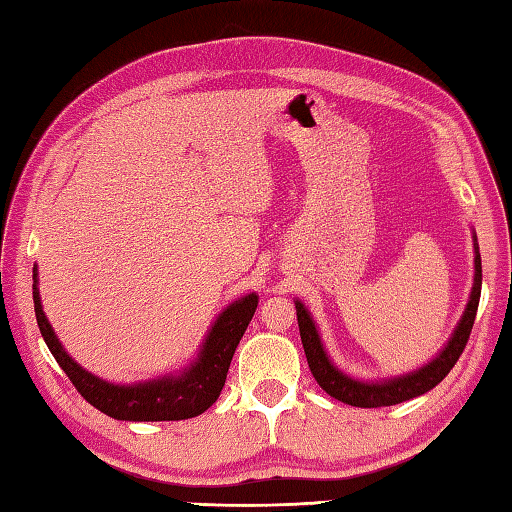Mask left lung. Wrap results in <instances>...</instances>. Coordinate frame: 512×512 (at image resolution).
I'll return each mask as SVG.
<instances>
[{
  "mask_svg": "<svg viewBox=\"0 0 512 512\" xmlns=\"http://www.w3.org/2000/svg\"><path fill=\"white\" fill-rule=\"evenodd\" d=\"M473 239H475L473 244L475 277H473V290H471L469 303H466V310L462 314L458 328L453 330L449 343L444 345V350L433 358L431 363L416 369V372L402 374L389 380H380V383H363V380H356L352 376L343 374L341 369L334 367V363L328 358V352H325L319 330L317 325H314L310 312L301 301H295L303 352H306L314 380L321 385L325 394H330L332 398L352 407H367V409L389 407V405H398V402L427 394L429 389L436 387L440 380L451 372L453 365L458 363L460 354L464 352L466 343H469L475 312H477V306H480V295H482V257H480V246H477V237L473 235Z\"/></svg>",
  "mask_w": 512,
  "mask_h": 512,
  "instance_id": "obj_1",
  "label": "left lung"
}]
</instances>
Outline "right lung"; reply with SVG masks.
<instances>
[{
    "mask_svg": "<svg viewBox=\"0 0 512 512\" xmlns=\"http://www.w3.org/2000/svg\"><path fill=\"white\" fill-rule=\"evenodd\" d=\"M32 301H35L37 325L41 330L43 341L48 350L57 358V363L76 391L90 402L92 407L103 411L105 416L116 420H134V422H160V420H187L200 416L209 409L220 396L226 383L228 367H231L235 347L242 341L250 319L257 310V295H250L233 301L226 306L220 317L211 325L209 334L200 347V354L195 361L184 367L180 374H169L162 378H151L145 383L134 385H114L107 380L94 376L74 361V358L63 350L52 325L48 323L46 314L41 308L39 297V279L37 266L32 268Z\"/></svg>",
    "mask_w": 512,
    "mask_h": 512,
    "instance_id": "1",
    "label": "right lung"
}]
</instances>
